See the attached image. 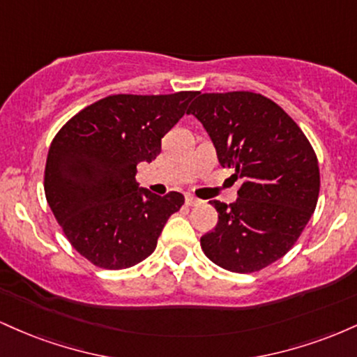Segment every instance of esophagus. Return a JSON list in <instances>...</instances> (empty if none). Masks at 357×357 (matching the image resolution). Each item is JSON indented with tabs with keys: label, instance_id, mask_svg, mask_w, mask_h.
Wrapping results in <instances>:
<instances>
[{
	"label": "esophagus",
	"instance_id": "1",
	"mask_svg": "<svg viewBox=\"0 0 357 357\" xmlns=\"http://www.w3.org/2000/svg\"><path fill=\"white\" fill-rule=\"evenodd\" d=\"M202 203V199H198L196 198V196H192V195H188L186 196V204L188 206H196V204H199Z\"/></svg>",
	"mask_w": 357,
	"mask_h": 357
}]
</instances>
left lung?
Returning a JSON list of instances; mask_svg holds the SVG:
<instances>
[{
    "label": "left lung",
    "instance_id": "obj_1",
    "mask_svg": "<svg viewBox=\"0 0 357 357\" xmlns=\"http://www.w3.org/2000/svg\"><path fill=\"white\" fill-rule=\"evenodd\" d=\"M223 167L243 179L235 203L211 202L218 223L202 236L213 264L236 273L268 267L294 247L315 210L321 174L314 147L292 117L261 93H202L188 109Z\"/></svg>",
    "mask_w": 357,
    "mask_h": 357
}]
</instances>
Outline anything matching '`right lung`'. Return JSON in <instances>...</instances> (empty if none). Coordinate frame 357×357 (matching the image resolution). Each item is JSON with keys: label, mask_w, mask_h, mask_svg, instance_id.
<instances>
[{"label": "right lung", "mask_w": 357, "mask_h": 357, "mask_svg": "<svg viewBox=\"0 0 357 357\" xmlns=\"http://www.w3.org/2000/svg\"><path fill=\"white\" fill-rule=\"evenodd\" d=\"M198 92L109 96L82 109L53 137L45 196L67 240L96 267L129 268L155 250L184 196L137 190L139 162L154 161L161 139Z\"/></svg>", "instance_id": "add662e5"}]
</instances>
